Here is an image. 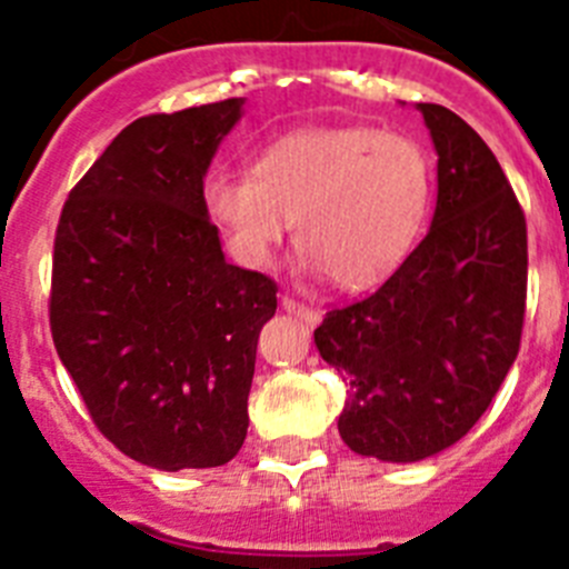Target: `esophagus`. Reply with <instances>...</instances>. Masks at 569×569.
Returning <instances> with one entry per match:
<instances>
[{
  "instance_id": "obj_1",
  "label": "esophagus",
  "mask_w": 569,
  "mask_h": 569,
  "mask_svg": "<svg viewBox=\"0 0 569 569\" xmlns=\"http://www.w3.org/2000/svg\"><path fill=\"white\" fill-rule=\"evenodd\" d=\"M280 306H283L289 315H298V318L303 320L306 326H318L320 323L318 309H312V306H306V303H298V300L289 298V295H283V298H280Z\"/></svg>"
}]
</instances>
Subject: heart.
<instances>
[{"label":"heart","instance_id":"1","mask_svg":"<svg viewBox=\"0 0 569 569\" xmlns=\"http://www.w3.org/2000/svg\"><path fill=\"white\" fill-rule=\"evenodd\" d=\"M432 194L423 148L372 126L300 128L254 157L251 174L214 171L206 211L243 263L266 266L295 220L312 271L369 289L407 260Z\"/></svg>","mask_w":569,"mask_h":569}]
</instances>
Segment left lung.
<instances>
[{
  "mask_svg": "<svg viewBox=\"0 0 569 569\" xmlns=\"http://www.w3.org/2000/svg\"><path fill=\"white\" fill-rule=\"evenodd\" d=\"M418 111L438 151L432 226L387 283L315 329L346 383L340 438L392 463L476 427L516 360L527 309V220L510 180L458 113Z\"/></svg>",
  "mask_w": 569,
  "mask_h": 569,
  "instance_id": "left-lung-1",
  "label": "left lung"
}]
</instances>
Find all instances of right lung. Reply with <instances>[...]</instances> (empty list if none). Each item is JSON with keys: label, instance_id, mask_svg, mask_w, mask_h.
<instances>
[{"label": "right lung", "instance_id": "1", "mask_svg": "<svg viewBox=\"0 0 569 569\" xmlns=\"http://www.w3.org/2000/svg\"><path fill=\"white\" fill-rule=\"evenodd\" d=\"M243 97L140 117L88 168L53 240L51 335L93 423L146 467H223L249 429L278 283L226 263L202 200Z\"/></svg>", "mask_w": 569, "mask_h": 569}]
</instances>
